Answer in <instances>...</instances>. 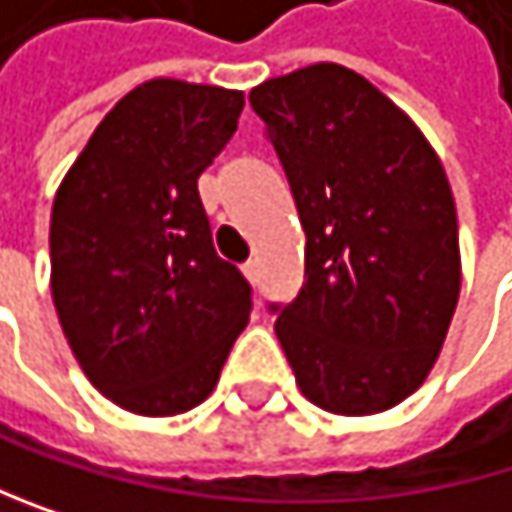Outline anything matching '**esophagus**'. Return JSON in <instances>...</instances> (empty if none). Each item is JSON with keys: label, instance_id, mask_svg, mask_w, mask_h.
I'll return each mask as SVG.
<instances>
[{"label": "esophagus", "instance_id": "obj_1", "mask_svg": "<svg viewBox=\"0 0 512 512\" xmlns=\"http://www.w3.org/2000/svg\"><path fill=\"white\" fill-rule=\"evenodd\" d=\"M244 274H247L250 280H256V277H259V259H250V262L244 265Z\"/></svg>", "mask_w": 512, "mask_h": 512}]
</instances>
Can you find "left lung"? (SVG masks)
Listing matches in <instances>:
<instances>
[{
	"label": "left lung",
	"mask_w": 512,
	"mask_h": 512,
	"mask_svg": "<svg viewBox=\"0 0 512 512\" xmlns=\"http://www.w3.org/2000/svg\"><path fill=\"white\" fill-rule=\"evenodd\" d=\"M305 228V284L271 305L299 391L336 415L415 394L461 293L458 213L415 121L339 63L250 91Z\"/></svg>",
	"instance_id": "left-lung-1"
}]
</instances>
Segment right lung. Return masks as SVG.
Instances as JSON below:
<instances>
[{
  "label": "right lung",
  "instance_id": "add662e5",
  "mask_svg": "<svg viewBox=\"0 0 512 512\" xmlns=\"http://www.w3.org/2000/svg\"><path fill=\"white\" fill-rule=\"evenodd\" d=\"M244 94L152 79L97 124L54 195L51 296L91 385L164 418L195 409L250 320V284L216 256L198 176Z\"/></svg>",
  "mask_w": 512,
  "mask_h": 512
}]
</instances>
